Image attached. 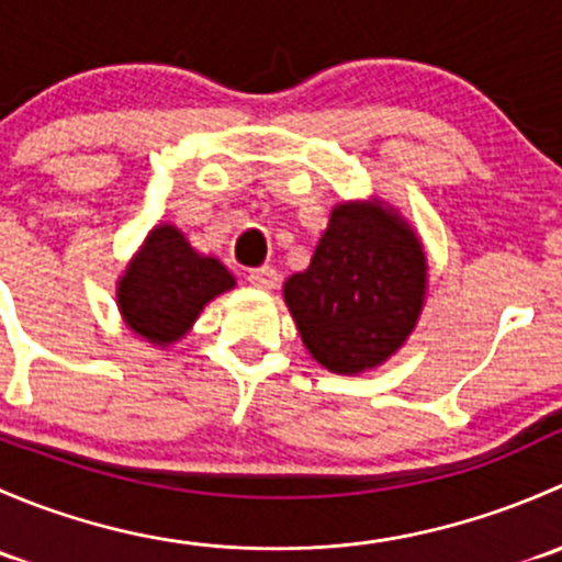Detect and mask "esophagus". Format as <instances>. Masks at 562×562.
I'll return each instance as SVG.
<instances>
[{
    "instance_id": "esophagus-1",
    "label": "esophagus",
    "mask_w": 562,
    "mask_h": 562,
    "mask_svg": "<svg viewBox=\"0 0 562 562\" xmlns=\"http://www.w3.org/2000/svg\"><path fill=\"white\" fill-rule=\"evenodd\" d=\"M249 285L260 288V291H271L277 285V271L271 266H258V269L247 271Z\"/></svg>"
}]
</instances>
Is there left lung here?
Here are the masks:
<instances>
[{
    "label": "left lung",
    "mask_w": 562,
    "mask_h": 562,
    "mask_svg": "<svg viewBox=\"0 0 562 562\" xmlns=\"http://www.w3.org/2000/svg\"><path fill=\"white\" fill-rule=\"evenodd\" d=\"M424 288L416 234L386 209L342 203L310 269L285 282V302L313 359L331 372H361L405 342Z\"/></svg>",
    "instance_id": "1"
}]
</instances>
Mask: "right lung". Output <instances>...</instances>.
Here are the masks:
<instances>
[{
  "instance_id": "obj_1",
  "label": "right lung",
  "mask_w": 562,
  "mask_h": 562,
  "mask_svg": "<svg viewBox=\"0 0 562 562\" xmlns=\"http://www.w3.org/2000/svg\"><path fill=\"white\" fill-rule=\"evenodd\" d=\"M231 288L234 277L220 260L198 255L173 225H160L119 282V307L135 334L168 345Z\"/></svg>"
}]
</instances>
